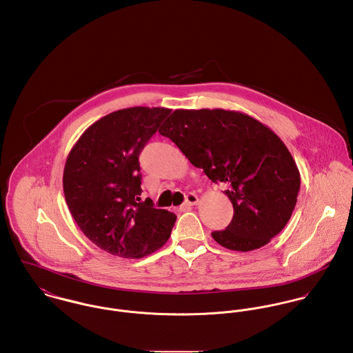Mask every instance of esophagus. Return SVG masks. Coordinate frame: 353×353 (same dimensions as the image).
Listing matches in <instances>:
<instances>
[{
    "instance_id": "34e87169",
    "label": "esophagus",
    "mask_w": 353,
    "mask_h": 353,
    "mask_svg": "<svg viewBox=\"0 0 353 353\" xmlns=\"http://www.w3.org/2000/svg\"><path fill=\"white\" fill-rule=\"evenodd\" d=\"M197 201H199V197L195 194H188L187 197H185V205H195L197 204Z\"/></svg>"
}]
</instances>
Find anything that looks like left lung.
I'll return each mask as SVG.
<instances>
[{
  "instance_id": "left-lung-1",
  "label": "left lung",
  "mask_w": 353,
  "mask_h": 353,
  "mask_svg": "<svg viewBox=\"0 0 353 353\" xmlns=\"http://www.w3.org/2000/svg\"><path fill=\"white\" fill-rule=\"evenodd\" d=\"M159 134L214 183H223L234 215L212 238L226 249L250 252L267 245L290 221L301 188L295 159L274 131L246 114L176 110Z\"/></svg>"
}]
</instances>
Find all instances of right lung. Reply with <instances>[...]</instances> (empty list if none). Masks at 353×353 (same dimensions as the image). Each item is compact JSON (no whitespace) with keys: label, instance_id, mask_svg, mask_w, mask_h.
I'll return each mask as SVG.
<instances>
[{"label":"right lung","instance_id":"add662e5","mask_svg":"<svg viewBox=\"0 0 353 353\" xmlns=\"http://www.w3.org/2000/svg\"><path fill=\"white\" fill-rule=\"evenodd\" d=\"M170 114L162 107L115 111L88 127L63 169V194L82 233L100 249L141 259L162 248L176 215L141 201L139 154Z\"/></svg>","mask_w":353,"mask_h":353}]
</instances>
